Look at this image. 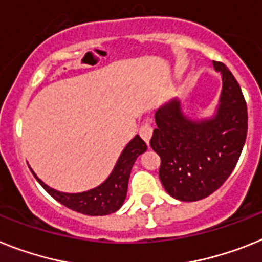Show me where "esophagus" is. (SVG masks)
<instances>
[{
	"instance_id": "esophagus-1",
	"label": "esophagus",
	"mask_w": 262,
	"mask_h": 262,
	"mask_svg": "<svg viewBox=\"0 0 262 262\" xmlns=\"http://www.w3.org/2000/svg\"><path fill=\"white\" fill-rule=\"evenodd\" d=\"M151 133H153V127L149 124V121H145L144 124L140 126V136H141L144 141L149 142V140L151 137Z\"/></svg>"
}]
</instances>
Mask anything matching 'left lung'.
Instances as JSON below:
<instances>
[{
    "mask_svg": "<svg viewBox=\"0 0 262 262\" xmlns=\"http://www.w3.org/2000/svg\"><path fill=\"white\" fill-rule=\"evenodd\" d=\"M213 65L223 74L214 117L189 120L177 100L155 116L150 146L161 158L158 174L165 190L180 201H199L216 192L233 172L247 140L248 109L241 88L223 62Z\"/></svg>",
    "mask_w": 262,
    "mask_h": 262,
    "instance_id": "obj_1",
    "label": "left lung"
}]
</instances>
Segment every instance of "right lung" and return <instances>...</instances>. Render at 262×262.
I'll return each mask as SVG.
<instances>
[{"label": "right lung", "mask_w": 262, "mask_h": 262, "mask_svg": "<svg viewBox=\"0 0 262 262\" xmlns=\"http://www.w3.org/2000/svg\"><path fill=\"white\" fill-rule=\"evenodd\" d=\"M146 149L148 146L144 140L140 136H136L121 153L113 172L107 177L106 181L88 192L61 193L43 184L33 170L32 173L53 199L61 202L69 209L88 214V216H105V214H111L118 210L124 204L132 166L138 156L144 153Z\"/></svg>", "instance_id": "right-lung-1"}]
</instances>
